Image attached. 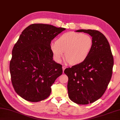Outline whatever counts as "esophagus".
I'll return each instance as SVG.
<instances>
[{"label":"esophagus","instance_id":"1","mask_svg":"<svg viewBox=\"0 0 120 120\" xmlns=\"http://www.w3.org/2000/svg\"><path fill=\"white\" fill-rule=\"evenodd\" d=\"M66 67H65L64 66H62V69H63V72H64V70H65V69H66Z\"/></svg>","mask_w":120,"mask_h":120}]
</instances>
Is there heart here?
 <instances>
[{
	"label": "heart",
	"instance_id": "1",
	"mask_svg": "<svg viewBox=\"0 0 120 120\" xmlns=\"http://www.w3.org/2000/svg\"><path fill=\"white\" fill-rule=\"evenodd\" d=\"M92 45V38L88 34L68 32L60 36L56 42L52 43L50 48L56 62H60L65 56L67 62L77 64L87 58Z\"/></svg>",
	"mask_w": 120,
	"mask_h": 120
}]
</instances>
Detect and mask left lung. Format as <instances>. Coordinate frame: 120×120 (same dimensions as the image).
<instances>
[{
  "mask_svg": "<svg viewBox=\"0 0 120 120\" xmlns=\"http://www.w3.org/2000/svg\"><path fill=\"white\" fill-rule=\"evenodd\" d=\"M92 37L93 45L83 61L65 69L68 77V91L72 101L88 104L99 99L105 92L111 79L114 64L111 50L107 39L95 30L80 29Z\"/></svg>",
  "mask_w": 120,
  "mask_h": 120,
  "instance_id": "left-lung-1",
  "label": "left lung"
}]
</instances>
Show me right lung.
Segmentation results:
<instances>
[{"label":"right lung","mask_w":120,"mask_h":120,"mask_svg":"<svg viewBox=\"0 0 120 120\" xmlns=\"http://www.w3.org/2000/svg\"><path fill=\"white\" fill-rule=\"evenodd\" d=\"M66 30L47 24H32L23 30L12 51L10 72L19 96L35 102L48 97L51 86L62 73V66L53 60L51 40Z\"/></svg>","instance_id":"1"}]
</instances>
